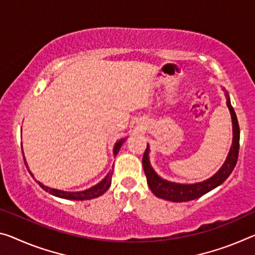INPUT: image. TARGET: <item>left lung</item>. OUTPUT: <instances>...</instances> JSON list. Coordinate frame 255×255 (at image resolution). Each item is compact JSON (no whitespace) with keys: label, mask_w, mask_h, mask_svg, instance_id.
<instances>
[{"label":"left lung","mask_w":255,"mask_h":255,"mask_svg":"<svg viewBox=\"0 0 255 255\" xmlns=\"http://www.w3.org/2000/svg\"><path fill=\"white\" fill-rule=\"evenodd\" d=\"M222 91L225 92L226 103H227V107L229 109L233 125L232 146H230L228 155L226 157L224 164L221 165V168L215 175L210 177L207 180L194 184L173 183V181L161 178L155 172L154 169L152 168L151 162H149V145L147 144L143 155V168L145 175H146L148 187L155 196L170 202H187L199 199L202 195H204V194L220 186L228 178L230 173L233 172L237 162L238 149H240V126H238L236 113L234 111L232 103H230L228 93L226 92L225 88H222Z\"/></svg>","instance_id":"8db88e82"}]
</instances>
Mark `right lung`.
<instances>
[{
  "mask_svg": "<svg viewBox=\"0 0 255 255\" xmlns=\"http://www.w3.org/2000/svg\"><path fill=\"white\" fill-rule=\"evenodd\" d=\"M125 140L126 138H121L119 139L118 142L115 144V147H113V155H117L118 154L119 149L121 147V145L124 144ZM23 154V152H22ZM23 161H25V164L26 167L28 168V171L30 172L31 176H34L31 171L29 170V167H28V164L26 162V159H25V154H23ZM112 173H113V169L112 170L109 171L108 175L104 177V178L100 181L99 184H96L94 186H92L91 188L88 189H85V191H80V192H66V191H61V189H55V188H51L48 187V186H45L44 184L40 183V181L36 180L38 183V185L42 187L44 191L48 192L52 195H54L56 197H60V199H66V200H74V201H84V200H92V199H95V197H99L102 195V194L106 193L109 187L111 186V178H112Z\"/></svg>",
  "mask_w": 255,
  "mask_h": 255,
  "instance_id": "right-lung-1",
  "label": "right lung"
}]
</instances>
